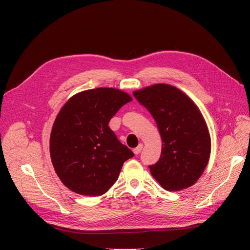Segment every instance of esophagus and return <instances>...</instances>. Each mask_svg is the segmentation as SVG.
I'll return each instance as SVG.
<instances>
[{"label": "esophagus", "mask_w": 250, "mask_h": 250, "mask_svg": "<svg viewBox=\"0 0 250 250\" xmlns=\"http://www.w3.org/2000/svg\"><path fill=\"white\" fill-rule=\"evenodd\" d=\"M142 149H143V144H140V145H139L137 148L133 149V153H134L135 155H139V154L141 153Z\"/></svg>", "instance_id": "1"}]
</instances>
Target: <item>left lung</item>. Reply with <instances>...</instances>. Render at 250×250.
Masks as SVG:
<instances>
[{
  "instance_id": "8db88e82",
  "label": "left lung",
  "mask_w": 250,
  "mask_h": 250,
  "mask_svg": "<svg viewBox=\"0 0 250 250\" xmlns=\"http://www.w3.org/2000/svg\"><path fill=\"white\" fill-rule=\"evenodd\" d=\"M155 120L163 148L150 173L167 191L193 186L209 160L210 138L199 108L185 93L165 83L133 92Z\"/></svg>"
}]
</instances>
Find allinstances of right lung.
I'll return each instance as SVG.
<instances>
[{"instance_id":"right-lung-1","label":"right lung","mask_w":250,"mask_h":250,"mask_svg":"<svg viewBox=\"0 0 250 250\" xmlns=\"http://www.w3.org/2000/svg\"><path fill=\"white\" fill-rule=\"evenodd\" d=\"M131 97L111 87L74 95L60 109L50 137L53 167L71 191L100 196L116 183L133 152L123 145L108 123Z\"/></svg>"}]
</instances>
